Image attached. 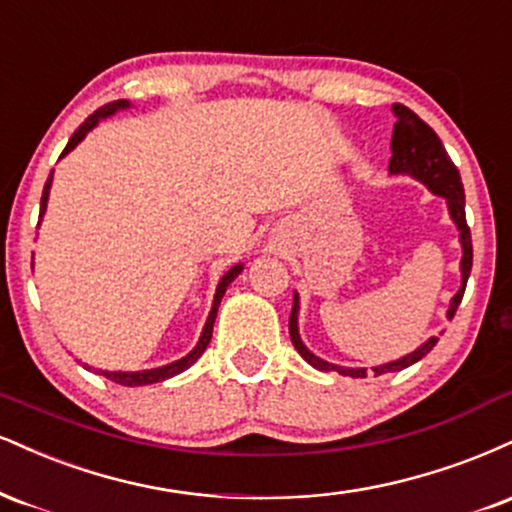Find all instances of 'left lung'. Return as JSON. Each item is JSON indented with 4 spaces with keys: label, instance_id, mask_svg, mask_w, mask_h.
Instances as JSON below:
<instances>
[{
    "label": "left lung",
    "instance_id": "8db88e82",
    "mask_svg": "<svg viewBox=\"0 0 512 512\" xmlns=\"http://www.w3.org/2000/svg\"><path fill=\"white\" fill-rule=\"evenodd\" d=\"M393 114H396V126H393V138H391V162H389V174L393 176H412L417 181L424 183L434 195L446 197L448 212H451V219L455 221L460 231V245H463V260H460V272H463V283H460L458 293L453 295L451 307H448V319L455 317V310H458L460 300H463L467 276L472 272V236L470 226H467L465 219V190L463 181H460V171L455 169V164L448 157L446 147H443L441 138L434 133L432 126H427L420 116L410 112L403 104H393ZM298 310L300 300L298 293H293V310L291 319H288V331H291V341L295 350L310 362L312 367L319 369V372H338L343 377L353 379H365L367 374H374V377H381V374L389 372H400V369L415 365L417 360H422L424 355L432 350L436 343H439V336H432L427 343H422L420 348L412 350L410 355L400 357V360L386 362V365L365 369V367H341L331 365V362L322 360V357L312 355L310 350L305 348V343L300 341L298 334Z\"/></svg>",
    "mask_w": 512,
    "mask_h": 512
}]
</instances>
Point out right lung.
<instances>
[{
	"label": "right lung",
	"instance_id": "right-lung-1",
	"mask_svg": "<svg viewBox=\"0 0 512 512\" xmlns=\"http://www.w3.org/2000/svg\"><path fill=\"white\" fill-rule=\"evenodd\" d=\"M126 107H131V104H128V100H116V102L104 104V107L97 109L95 114H90L88 119L80 123L78 131L71 135V140H69V143H66L64 152H61V157L69 155L73 147H76V145L80 143V140H83L85 135H88V131H92V128H95L97 123H100V119H107V116H112L114 112H119V109H126ZM52 174H54V171H52ZM52 174H49L47 183H45V190H42L40 219H42V214H45V209H47L49 188H52ZM38 226H40V221H38ZM240 272H243V264H236V267H231L229 272L221 276V281H219V286H217V293H214L212 310H209V317H207V322H205V329H202L200 341H197V346H195L193 350H190V353H188L186 357H181V360L171 362V365H164V367L143 369V372H104V369H100V372H97V374H102V377H107L109 381H114V384H121V386H147V384H157V381L171 379V377H176V374H181L183 369H188V367L193 365V362L197 360V357L205 353V348L209 346V341H212L214 319H217V310H219V305H221V298H224V293H226V288H229V283H231L233 279H236V276H238ZM85 369H90V367H85Z\"/></svg>",
	"mask_w": 512,
	"mask_h": 512
}]
</instances>
